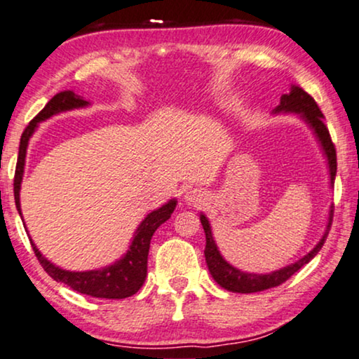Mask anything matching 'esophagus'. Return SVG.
I'll return each mask as SVG.
<instances>
[{"instance_id": "34e87169", "label": "esophagus", "mask_w": 359, "mask_h": 359, "mask_svg": "<svg viewBox=\"0 0 359 359\" xmlns=\"http://www.w3.org/2000/svg\"><path fill=\"white\" fill-rule=\"evenodd\" d=\"M184 203L189 204V206H201V204L206 201V193L198 188H191L184 193Z\"/></svg>"}]
</instances>
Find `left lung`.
Listing matches in <instances>:
<instances>
[{"instance_id":"1","label":"left lung","mask_w":359,"mask_h":359,"mask_svg":"<svg viewBox=\"0 0 359 359\" xmlns=\"http://www.w3.org/2000/svg\"><path fill=\"white\" fill-rule=\"evenodd\" d=\"M280 114H293L297 115L306 127L311 130L313 137L316 138V143L322 148V153L327 160V168H328V178L330 186L333 188L334 184V176H337V151L330 138L328 128L323 123V114L318 109L316 102L306 94L304 88L293 86L290 92L280 97V104L272 110V115H280ZM332 217H333V206L328 209V219L327 227H325L323 236L320 237V241L316 242V245L310 250L309 254H305L304 257H300L295 262L285 265V267L277 269V271L265 272V273H254V272H245L242 269H237L236 265L227 262L224 255L221 254L219 248H217L216 241L212 236V227L211 222L206 217V214H199V221H201L204 234H206V249H204V257H206V264L209 269V273L214 280L217 282V285L229 292L236 293H254V292H262L267 288H273L280 285L290 278L297 271H300L305 264H309L316 254L320 252L322 245L327 239L330 226H332Z\"/></svg>"}]
</instances>
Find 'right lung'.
<instances>
[{
	"mask_svg": "<svg viewBox=\"0 0 359 359\" xmlns=\"http://www.w3.org/2000/svg\"><path fill=\"white\" fill-rule=\"evenodd\" d=\"M87 100L79 97L71 90L60 92V94L54 95L53 99L48 102L34 118L31 120L25 132L21 135L20 142V155H18V165L15 173V203L18 208V212L21 214V203H20V191L22 183V175H25L26 166V153L27 147H29V140L34 132L39 127V123L46 122L54 115L64 114V111H71L77 109H86L88 107ZM176 198H171L163 206H160L155 211L148 212L147 217L140 222L137 229L133 232L132 242H130L127 252L122 257L115 260L105 267L94 269V271H66V269L59 267L50 262L48 257L41 254V250L36 248L32 242L31 236V245L34 249V254L37 260L46 272L54 278L55 282L64 283L72 290L83 295L95 297V299H127L137 293L145 283L147 278V264H148V252H150V241L155 231L160 227L163 222L168 221L176 208Z\"/></svg>",
	"mask_w": 359,
	"mask_h": 359,
	"instance_id": "add662e5",
	"label": "right lung"
}]
</instances>
